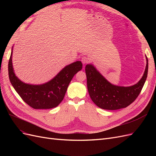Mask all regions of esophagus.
I'll return each instance as SVG.
<instances>
[{
	"mask_svg": "<svg viewBox=\"0 0 156 156\" xmlns=\"http://www.w3.org/2000/svg\"><path fill=\"white\" fill-rule=\"evenodd\" d=\"M89 60H90L89 58L87 57V56H83L81 58V62L83 64H86L88 63Z\"/></svg>",
	"mask_w": 156,
	"mask_h": 156,
	"instance_id": "34e87169",
	"label": "esophagus"
}]
</instances>
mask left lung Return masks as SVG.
I'll use <instances>...</instances> for the list:
<instances>
[{
  "label": "left lung",
  "mask_w": 156,
  "mask_h": 156,
  "mask_svg": "<svg viewBox=\"0 0 156 156\" xmlns=\"http://www.w3.org/2000/svg\"><path fill=\"white\" fill-rule=\"evenodd\" d=\"M146 61L143 77L135 85L128 87L111 84L92 65H87V88L92 101L98 107L107 110H117L129 106L139 95L146 80L148 69L147 57Z\"/></svg>",
  "instance_id": "obj_1"
}]
</instances>
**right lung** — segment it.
I'll list each match as a JSON object with an SVG mask.
<instances>
[{
    "mask_svg": "<svg viewBox=\"0 0 156 156\" xmlns=\"http://www.w3.org/2000/svg\"><path fill=\"white\" fill-rule=\"evenodd\" d=\"M12 55L8 62L10 81L16 91L27 105L35 109H48L57 107L63 100L69 83L74 75L82 69L81 61L66 66L48 83L32 85L21 82L13 72Z\"/></svg>",
    "mask_w": 156,
    "mask_h": 156,
    "instance_id": "add662e5",
    "label": "right lung"
}]
</instances>
